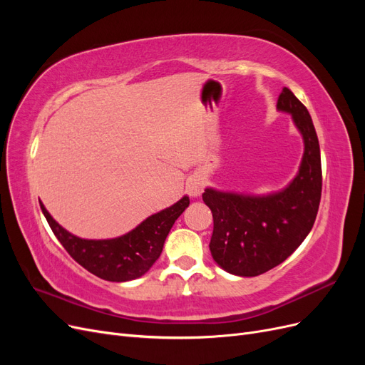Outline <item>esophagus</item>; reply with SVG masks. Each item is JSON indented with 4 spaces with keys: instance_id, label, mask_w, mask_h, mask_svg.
<instances>
[{
    "instance_id": "obj_1",
    "label": "esophagus",
    "mask_w": 365,
    "mask_h": 365,
    "mask_svg": "<svg viewBox=\"0 0 365 365\" xmlns=\"http://www.w3.org/2000/svg\"><path fill=\"white\" fill-rule=\"evenodd\" d=\"M185 190L192 197L201 196V193L204 190V178H202V176H192V178L187 180Z\"/></svg>"
}]
</instances>
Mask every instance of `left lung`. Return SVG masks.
I'll return each instance as SVG.
<instances>
[{
    "instance_id": "8db88e82",
    "label": "left lung",
    "mask_w": 365,
    "mask_h": 365,
    "mask_svg": "<svg viewBox=\"0 0 365 365\" xmlns=\"http://www.w3.org/2000/svg\"><path fill=\"white\" fill-rule=\"evenodd\" d=\"M277 109L292 117L303 138V158L294 180L268 195L212 187L202 193L213 213V260L239 277H256L288 259L312 230L322 200V157L311 114L288 88L280 93Z\"/></svg>"
}]
</instances>
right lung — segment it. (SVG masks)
<instances>
[{
    "mask_svg": "<svg viewBox=\"0 0 365 365\" xmlns=\"http://www.w3.org/2000/svg\"><path fill=\"white\" fill-rule=\"evenodd\" d=\"M54 236L82 267L108 282H129L145 275L160 257L175 220L189 207V196L150 215L129 233L114 239H82L59 225L39 201Z\"/></svg>",
    "mask_w": 365,
    "mask_h": 365,
    "instance_id": "right-lung-1",
    "label": "right lung"
}]
</instances>
